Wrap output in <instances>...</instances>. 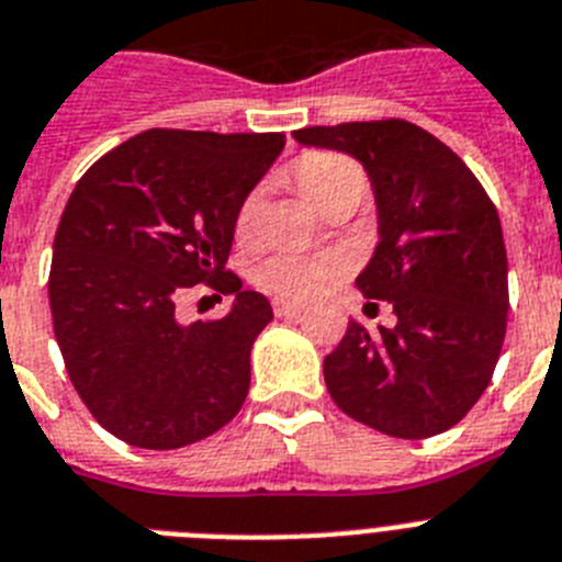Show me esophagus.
Instances as JSON below:
<instances>
[{
  "label": "esophagus",
  "mask_w": 562,
  "mask_h": 562,
  "mask_svg": "<svg viewBox=\"0 0 562 562\" xmlns=\"http://www.w3.org/2000/svg\"><path fill=\"white\" fill-rule=\"evenodd\" d=\"M303 311H305V305L291 303V300H277V303H273V314H277V317H282V319L303 317Z\"/></svg>",
  "instance_id": "34e87169"
}]
</instances>
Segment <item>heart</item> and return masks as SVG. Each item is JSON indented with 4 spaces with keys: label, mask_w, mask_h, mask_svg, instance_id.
Instances as JSON below:
<instances>
[{
    "label": "heart",
    "mask_w": 562,
    "mask_h": 562,
    "mask_svg": "<svg viewBox=\"0 0 562 562\" xmlns=\"http://www.w3.org/2000/svg\"><path fill=\"white\" fill-rule=\"evenodd\" d=\"M294 179L300 191L314 205H323L342 191H366V173L351 157L331 154V150H314L305 154L294 165ZM259 193H251L239 209V228L251 223L257 214ZM342 277V262L331 254H282L268 259L259 268V282L271 289L273 294L289 296V300H308L323 294Z\"/></svg>",
    "instance_id": "b5f03b06"
}]
</instances>
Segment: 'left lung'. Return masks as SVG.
<instances>
[{
  "label": "left lung",
  "instance_id": "8db88e82",
  "mask_svg": "<svg viewBox=\"0 0 562 562\" xmlns=\"http://www.w3.org/2000/svg\"><path fill=\"white\" fill-rule=\"evenodd\" d=\"M294 139L342 150L369 173L380 243L357 289L397 314L376 334L348 323L323 362L328 394L391 437L449 431L488 389L506 337L508 262L494 202L449 145L405 120L317 125Z\"/></svg>",
  "mask_w": 562,
  "mask_h": 562
}]
</instances>
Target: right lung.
<instances>
[{
  "label": "right lung",
  "mask_w": 562,
  "mask_h": 562,
  "mask_svg": "<svg viewBox=\"0 0 562 562\" xmlns=\"http://www.w3.org/2000/svg\"><path fill=\"white\" fill-rule=\"evenodd\" d=\"M282 134L150 128L85 171L63 211L50 314L70 383L113 437L182 449L237 417L271 303L225 271L245 196ZM193 284L234 293L225 318L182 326Z\"/></svg>",
  "instance_id": "obj_1"
}]
</instances>
